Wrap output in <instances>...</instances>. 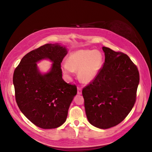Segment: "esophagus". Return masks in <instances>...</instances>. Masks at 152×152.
Returning <instances> with one entry per match:
<instances>
[{
    "instance_id": "obj_1",
    "label": "esophagus",
    "mask_w": 152,
    "mask_h": 152,
    "mask_svg": "<svg viewBox=\"0 0 152 152\" xmlns=\"http://www.w3.org/2000/svg\"><path fill=\"white\" fill-rule=\"evenodd\" d=\"M77 94H82V88L80 87H78V88H77Z\"/></svg>"
}]
</instances>
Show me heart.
<instances>
[{
  "label": "heart",
  "mask_w": 152,
  "mask_h": 152,
  "mask_svg": "<svg viewBox=\"0 0 152 152\" xmlns=\"http://www.w3.org/2000/svg\"><path fill=\"white\" fill-rule=\"evenodd\" d=\"M103 65V56L98 50H79L69 56L67 63L62 65V71L67 76L78 71L80 80L87 83L94 79Z\"/></svg>",
  "instance_id": "heart-1"
}]
</instances>
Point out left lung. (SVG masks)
<instances>
[{"instance_id": "1", "label": "left lung", "mask_w": 152, "mask_h": 152, "mask_svg": "<svg viewBox=\"0 0 152 152\" xmlns=\"http://www.w3.org/2000/svg\"><path fill=\"white\" fill-rule=\"evenodd\" d=\"M105 59L94 79L82 89L86 116L92 125L108 129L123 121L136 100L139 71L127 54L103 47Z\"/></svg>"}]
</instances>
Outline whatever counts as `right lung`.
I'll use <instances>...</instances> for the list:
<instances>
[{
	"instance_id": "right-lung-1",
	"label": "right lung",
	"mask_w": 152,
	"mask_h": 152,
	"mask_svg": "<svg viewBox=\"0 0 152 152\" xmlns=\"http://www.w3.org/2000/svg\"><path fill=\"white\" fill-rule=\"evenodd\" d=\"M66 54V49L58 44H44L27 53L14 72L18 107L30 122L40 128L61 126L77 94L76 85L68 84L62 79L61 63ZM45 58L53 64L49 73L42 75L36 63Z\"/></svg>"
}]
</instances>
